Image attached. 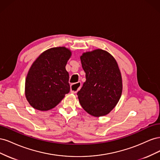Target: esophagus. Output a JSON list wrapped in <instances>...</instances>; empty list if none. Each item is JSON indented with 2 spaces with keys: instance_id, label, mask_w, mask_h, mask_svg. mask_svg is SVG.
I'll return each mask as SVG.
<instances>
[{
  "instance_id": "obj_1",
  "label": "esophagus",
  "mask_w": 160,
  "mask_h": 160,
  "mask_svg": "<svg viewBox=\"0 0 160 160\" xmlns=\"http://www.w3.org/2000/svg\"><path fill=\"white\" fill-rule=\"evenodd\" d=\"M81 86V82H77V83L72 84L71 86V92L72 93H76L77 91H78Z\"/></svg>"
}]
</instances>
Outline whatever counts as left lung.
I'll list each match as a JSON object with an SVG mask.
<instances>
[{
  "label": "left lung",
  "instance_id": "1",
  "mask_svg": "<svg viewBox=\"0 0 160 160\" xmlns=\"http://www.w3.org/2000/svg\"><path fill=\"white\" fill-rule=\"evenodd\" d=\"M86 81L77 93L83 109L94 117L108 115L121 98L122 78L117 61L107 51L95 49L80 57Z\"/></svg>",
  "mask_w": 160,
  "mask_h": 160
}]
</instances>
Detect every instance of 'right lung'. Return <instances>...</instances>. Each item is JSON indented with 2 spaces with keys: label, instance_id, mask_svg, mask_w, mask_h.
Segmentation results:
<instances>
[{
  "label": "right lung",
  "instance_id": "add662e5",
  "mask_svg": "<svg viewBox=\"0 0 160 160\" xmlns=\"http://www.w3.org/2000/svg\"><path fill=\"white\" fill-rule=\"evenodd\" d=\"M71 51L65 47L48 49L34 61L25 80V96L34 109L48 111L70 91L65 66Z\"/></svg>",
  "mask_w": 160,
  "mask_h": 160
}]
</instances>
